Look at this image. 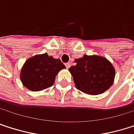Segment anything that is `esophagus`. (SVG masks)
Masks as SVG:
<instances>
[{
  "label": "esophagus",
  "mask_w": 134,
  "mask_h": 134,
  "mask_svg": "<svg viewBox=\"0 0 134 134\" xmlns=\"http://www.w3.org/2000/svg\"><path fill=\"white\" fill-rule=\"evenodd\" d=\"M70 65H71V64H70L69 62H68V63H65V66H66V68H67V69H69V68L70 67Z\"/></svg>",
  "instance_id": "1"
}]
</instances>
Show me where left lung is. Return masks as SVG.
I'll return each instance as SVG.
<instances>
[{
	"mask_svg": "<svg viewBox=\"0 0 134 134\" xmlns=\"http://www.w3.org/2000/svg\"><path fill=\"white\" fill-rule=\"evenodd\" d=\"M75 65L69 70L76 87L87 94L97 95L107 91L113 83L115 69L112 65L100 56L84 55L75 59Z\"/></svg>",
	"mask_w": 134,
	"mask_h": 134,
	"instance_id": "8db88e82",
	"label": "left lung"
}]
</instances>
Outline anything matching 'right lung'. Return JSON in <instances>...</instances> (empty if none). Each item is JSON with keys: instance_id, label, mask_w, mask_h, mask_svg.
<instances>
[{"instance_id": "add662e5", "label": "right lung", "mask_w": 134, "mask_h": 134, "mask_svg": "<svg viewBox=\"0 0 134 134\" xmlns=\"http://www.w3.org/2000/svg\"><path fill=\"white\" fill-rule=\"evenodd\" d=\"M65 66L47 53L28 59L21 72V81L29 90L39 91L51 87L58 72Z\"/></svg>"}]
</instances>
